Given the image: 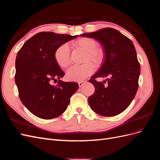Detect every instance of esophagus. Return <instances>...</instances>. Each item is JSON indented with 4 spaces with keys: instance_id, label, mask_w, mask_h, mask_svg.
<instances>
[{
    "instance_id": "1",
    "label": "esophagus",
    "mask_w": 160,
    "mask_h": 160,
    "mask_svg": "<svg viewBox=\"0 0 160 160\" xmlns=\"http://www.w3.org/2000/svg\"><path fill=\"white\" fill-rule=\"evenodd\" d=\"M85 83V81H79L78 82V84H79V87H82L83 85V84Z\"/></svg>"
}]
</instances>
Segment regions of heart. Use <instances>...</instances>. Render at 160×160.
I'll return each mask as SVG.
<instances>
[{"label":"heart","mask_w":160,"mask_h":160,"mask_svg":"<svg viewBox=\"0 0 160 160\" xmlns=\"http://www.w3.org/2000/svg\"><path fill=\"white\" fill-rule=\"evenodd\" d=\"M75 46L87 52L86 61H91L95 65H99L104 59V52L98 49V42L89 37L81 38L74 42ZM55 59L61 68H66L70 62V50L68 45L64 44L59 47L55 52ZM94 71V66L91 62L81 65L71 67L67 72V79L72 81H81L91 75Z\"/></svg>","instance_id":"1"}]
</instances>
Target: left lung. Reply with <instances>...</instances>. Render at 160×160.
Masks as SVG:
<instances>
[{"label":"left lung","instance_id":"8db88e82","mask_svg":"<svg viewBox=\"0 0 160 160\" xmlns=\"http://www.w3.org/2000/svg\"><path fill=\"white\" fill-rule=\"evenodd\" d=\"M93 38L103 46L105 59L99 70L89 81L95 93L89 97V104L94 112L111 117L128 108L138 89L140 65L132 41L118 30L104 28L80 35ZM109 76L108 83L98 82V77Z\"/></svg>","mask_w":160,"mask_h":160}]
</instances>
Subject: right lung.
Wrapping results in <instances>:
<instances>
[{
	"mask_svg": "<svg viewBox=\"0 0 160 160\" xmlns=\"http://www.w3.org/2000/svg\"><path fill=\"white\" fill-rule=\"evenodd\" d=\"M78 35L41 32L27 41L17 53L14 76L22 104L37 117L50 119L67 109L70 98L79 88L75 82L61 80L65 72L57 65L58 47ZM58 80L56 86L52 80Z\"/></svg>",
	"mask_w": 160,
	"mask_h": 160,
	"instance_id": "1",
	"label": "right lung"
}]
</instances>
